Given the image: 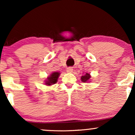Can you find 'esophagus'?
<instances>
[{"mask_svg": "<svg viewBox=\"0 0 135 135\" xmlns=\"http://www.w3.org/2000/svg\"><path fill=\"white\" fill-rule=\"evenodd\" d=\"M73 70H74V69H73L72 67H71V66H70V67H68L67 69H66V71H67V72H72Z\"/></svg>", "mask_w": 135, "mask_h": 135, "instance_id": "esophagus-1", "label": "esophagus"}]
</instances>
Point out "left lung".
<instances>
[{"instance_id": "left-lung-1", "label": "left lung", "mask_w": 135, "mask_h": 135, "mask_svg": "<svg viewBox=\"0 0 135 135\" xmlns=\"http://www.w3.org/2000/svg\"><path fill=\"white\" fill-rule=\"evenodd\" d=\"M90 75H89V74L86 73V75H83V76L81 77V80L83 82V83H86L89 80V79H90Z\"/></svg>"}]
</instances>
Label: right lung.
<instances>
[{
  "label": "right lung",
  "instance_id": "add662e5",
  "mask_svg": "<svg viewBox=\"0 0 135 135\" xmlns=\"http://www.w3.org/2000/svg\"><path fill=\"white\" fill-rule=\"evenodd\" d=\"M60 74L59 72H53L51 74L50 76L47 77V80H46V84L48 85V86H51V85L55 84L56 83Z\"/></svg>",
  "mask_w": 135,
  "mask_h": 135
}]
</instances>
